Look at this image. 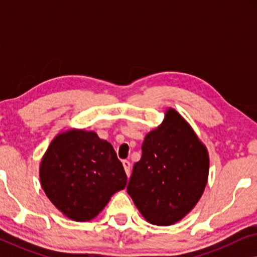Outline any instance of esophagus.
<instances>
[{
  "instance_id": "34e87169",
  "label": "esophagus",
  "mask_w": 257,
  "mask_h": 257,
  "mask_svg": "<svg viewBox=\"0 0 257 257\" xmlns=\"http://www.w3.org/2000/svg\"><path fill=\"white\" fill-rule=\"evenodd\" d=\"M122 166L125 168V172L126 174H127V177H130V173H131V163H130L128 160H122Z\"/></svg>"
}]
</instances>
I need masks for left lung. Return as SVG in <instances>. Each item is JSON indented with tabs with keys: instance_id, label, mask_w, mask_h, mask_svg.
<instances>
[{
	"instance_id": "obj_1",
	"label": "left lung",
	"mask_w": 257,
	"mask_h": 257,
	"mask_svg": "<svg viewBox=\"0 0 257 257\" xmlns=\"http://www.w3.org/2000/svg\"><path fill=\"white\" fill-rule=\"evenodd\" d=\"M142 151L127 193L150 223L170 226L187 215L201 198L208 179V152L173 108L146 135Z\"/></svg>"
}]
</instances>
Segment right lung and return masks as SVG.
I'll return each mask as SVG.
<instances>
[{"label": "right lung", "instance_id": "add662e5", "mask_svg": "<svg viewBox=\"0 0 257 257\" xmlns=\"http://www.w3.org/2000/svg\"><path fill=\"white\" fill-rule=\"evenodd\" d=\"M40 178L49 200L75 221L97 216L127 182L111 144L83 130H70L52 140L42 159Z\"/></svg>", "mask_w": 257, "mask_h": 257}]
</instances>
